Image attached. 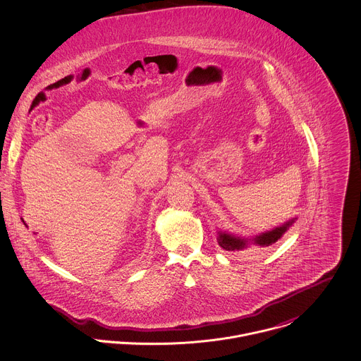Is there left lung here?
<instances>
[{
    "label": "left lung",
    "mask_w": 361,
    "mask_h": 361,
    "mask_svg": "<svg viewBox=\"0 0 361 361\" xmlns=\"http://www.w3.org/2000/svg\"><path fill=\"white\" fill-rule=\"evenodd\" d=\"M294 221H290L288 224L280 226V228H276L274 231L271 232H266V233H262L260 236H256L252 242L256 245V246H260V247H269L271 246L273 243H276L286 232L287 229L290 228V225L293 224ZM219 245L222 249L225 250H229V252H239V250H243L247 247V240L245 239H239V238H235V236H231V235H226V233H221L219 235Z\"/></svg>",
    "instance_id": "8db88e82"
}]
</instances>
